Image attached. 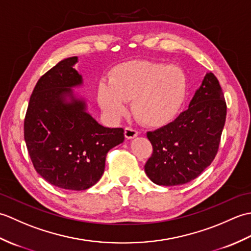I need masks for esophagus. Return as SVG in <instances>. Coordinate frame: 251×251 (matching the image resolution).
<instances>
[{
	"label": "esophagus",
	"mask_w": 251,
	"mask_h": 251,
	"mask_svg": "<svg viewBox=\"0 0 251 251\" xmlns=\"http://www.w3.org/2000/svg\"><path fill=\"white\" fill-rule=\"evenodd\" d=\"M138 136V131L136 129L132 128V127L127 126L125 127V137L127 139H132V138H135Z\"/></svg>",
	"instance_id": "1"
}]
</instances>
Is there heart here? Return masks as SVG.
I'll use <instances>...</instances> for the list:
<instances>
[{"instance_id": "obj_1", "label": "heart", "mask_w": 251, "mask_h": 251, "mask_svg": "<svg viewBox=\"0 0 251 251\" xmlns=\"http://www.w3.org/2000/svg\"><path fill=\"white\" fill-rule=\"evenodd\" d=\"M186 79L178 68L164 63L135 60L116 66L110 82L98 86V101L105 114L119 120L126 113L127 102L143 124L158 127L177 115L183 103Z\"/></svg>"}]
</instances>
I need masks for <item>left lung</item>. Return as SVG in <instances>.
Returning a JSON list of instances; mask_svg holds the SVG:
<instances>
[{
	"mask_svg": "<svg viewBox=\"0 0 251 251\" xmlns=\"http://www.w3.org/2000/svg\"><path fill=\"white\" fill-rule=\"evenodd\" d=\"M226 117L225 95L214 73H207L189 109L147 137L153 153L145 165L154 183L180 185L199 177L214 161Z\"/></svg>",
	"mask_w": 251,
	"mask_h": 251,
	"instance_id": "1",
	"label": "left lung"
}]
</instances>
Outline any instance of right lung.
<instances>
[{
    "mask_svg": "<svg viewBox=\"0 0 251 251\" xmlns=\"http://www.w3.org/2000/svg\"><path fill=\"white\" fill-rule=\"evenodd\" d=\"M70 57L37 81L25 117V141L36 173L57 188L83 191L99 181L106 154L124 129L106 128L86 112L72 87L83 83ZM71 101H67L66 98Z\"/></svg>",
    "mask_w": 251,
    "mask_h": 251,
    "instance_id": "obj_1",
    "label": "right lung"
}]
</instances>
